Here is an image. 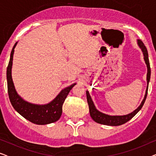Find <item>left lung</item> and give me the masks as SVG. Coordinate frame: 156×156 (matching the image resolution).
<instances>
[{"mask_svg": "<svg viewBox=\"0 0 156 156\" xmlns=\"http://www.w3.org/2000/svg\"><path fill=\"white\" fill-rule=\"evenodd\" d=\"M137 44L138 47H139L140 50H141L143 55H144V59L146 63V67H147V75H146V81H147V87L146 89V93H145V96L144 99L141 101V103L137 108H136L135 110L130 113V114H126V115H108L104 113H102L97 109L96 108V106L94 104V101H92L90 94L88 90L86 91L87 94V102H88L89 108V114L91 119H93L95 122L100 124H104V125H107V126H120L122 125L123 123H126L127 121L133 118L139 111L141 109V108L144 106L146 101L147 94H148V84L150 82V78H151V67H150V63H149V59H148V51L146 46L144 45V44L143 43L141 40L138 39L137 40Z\"/></svg>", "mask_w": 156, "mask_h": 156, "instance_id": "1", "label": "left lung"}]
</instances>
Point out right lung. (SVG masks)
<instances>
[{
  "label": "right lung",
  "instance_id": "1",
  "mask_svg": "<svg viewBox=\"0 0 156 156\" xmlns=\"http://www.w3.org/2000/svg\"><path fill=\"white\" fill-rule=\"evenodd\" d=\"M18 42L14 44L10 53V61L7 67L6 77L8 83V91L9 99L15 110L21 116L30 122L37 125H45L58 121L62 113V105L68 94L76 83L61 90L52 101L45 104L30 103L23 99L17 92L12 79V66L15 48Z\"/></svg>",
  "mask_w": 156,
  "mask_h": 156
}]
</instances>
